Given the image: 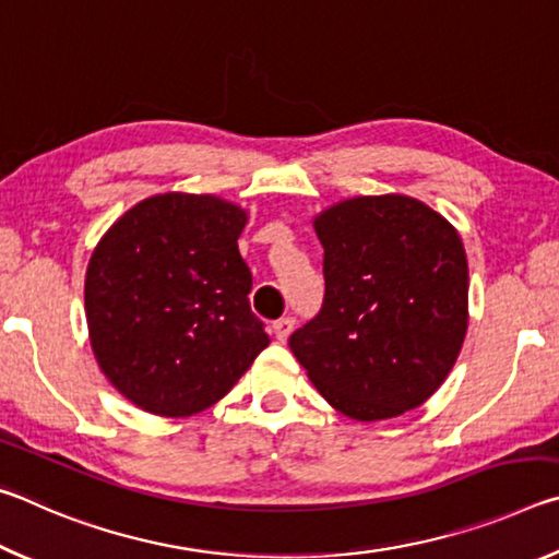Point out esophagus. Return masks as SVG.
Returning <instances> with one entry per match:
<instances>
[{"instance_id": "1", "label": "esophagus", "mask_w": 559, "mask_h": 559, "mask_svg": "<svg viewBox=\"0 0 559 559\" xmlns=\"http://www.w3.org/2000/svg\"><path fill=\"white\" fill-rule=\"evenodd\" d=\"M293 325H296V320H293L290 316L281 318V320H276V323H273V335H276V340H281V343H286L288 335L293 333Z\"/></svg>"}]
</instances>
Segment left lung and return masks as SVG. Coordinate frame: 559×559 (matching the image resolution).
<instances>
[{
  "mask_svg": "<svg viewBox=\"0 0 559 559\" xmlns=\"http://www.w3.org/2000/svg\"><path fill=\"white\" fill-rule=\"evenodd\" d=\"M325 300L288 345L330 406L357 421L424 404L468 330V261L459 231L414 197L343 200L313 219Z\"/></svg>",
  "mask_w": 559,
  "mask_h": 559,
  "instance_id": "8db88e82",
  "label": "left lung"
}]
</instances>
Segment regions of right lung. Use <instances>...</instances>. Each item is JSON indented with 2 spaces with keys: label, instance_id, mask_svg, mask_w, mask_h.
<instances>
[{
  "label": "right lung",
  "instance_id": "right-lung-1",
  "mask_svg": "<svg viewBox=\"0 0 559 559\" xmlns=\"http://www.w3.org/2000/svg\"><path fill=\"white\" fill-rule=\"evenodd\" d=\"M246 222L222 197L165 192L130 206L93 249L83 288L93 355L143 412L210 409L271 343L249 306Z\"/></svg>",
  "mask_w": 559,
  "mask_h": 559
}]
</instances>
